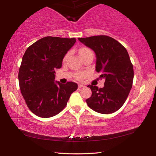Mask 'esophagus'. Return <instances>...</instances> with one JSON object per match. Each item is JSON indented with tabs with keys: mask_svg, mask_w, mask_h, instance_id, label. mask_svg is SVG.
Returning <instances> with one entry per match:
<instances>
[{
	"mask_svg": "<svg viewBox=\"0 0 156 156\" xmlns=\"http://www.w3.org/2000/svg\"><path fill=\"white\" fill-rule=\"evenodd\" d=\"M85 86L83 84H78V88H84Z\"/></svg>",
	"mask_w": 156,
	"mask_h": 156,
	"instance_id": "34e87169",
	"label": "esophagus"
}]
</instances>
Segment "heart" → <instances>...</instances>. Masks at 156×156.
<instances>
[{"instance_id": "heart-1", "label": "heart", "mask_w": 156, "mask_h": 156, "mask_svg": "<svg viewBox=\"0 0 156 156\" xmlns=\"http://www.w3.org/2000/svg\"><path fill=\"white\" fill-rule=\"evenodd\" d=\"M90 54H93V52H92L90 49L88 48H82L80 50V55L82 58H84V56L86 55H90ZM68 54H66V56L64 57V59H66L67 58ZM85 73L84 72H80V73H78V74H76V78L77 79V80H82V79H83L85 77Z\"/></svg>"}]
</instances>
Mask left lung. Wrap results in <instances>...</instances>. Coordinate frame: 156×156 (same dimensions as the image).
Wrapping results in <instances>:
<instances>
[{
    "label": "left lung",
    "instance_id": "left-lung-1",
    "mask_svg": "<svg viewBox=\"0 0 156 156\" xmlns=\"http://www.w3.org/2000/svg\"><path fill=\"white\" fill-rule=\"evenodd\" d=\"M97 55L96 71L105 78V87L88 85L92 96L86 102L92 110L102 114L118 111L127 98L133 85V64L127 49L120 43L107 35L78 38Z\"/></svg>",
    "mask_w": 156,
    "mask_h": 156
}]
</instances>
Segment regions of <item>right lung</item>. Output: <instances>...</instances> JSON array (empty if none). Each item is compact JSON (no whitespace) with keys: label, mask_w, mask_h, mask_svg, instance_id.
I'll return each instance as SVG.
<instances>
[{"label":"right lung","mask_w":156,"mask_h":156,"mask_svg":"<svg viewBox=\"0 0 156 156\" xmlns=\"http://www.w3.org/2000/svg\"><path fill=\"white\" fill-rule=\"evenodd\" d=\"M76 41L48 36L29 46L23 56L18 74L20 90L29 110L39 117L59 113L77 90L75 82H54L55 69L62 67L64 57Z\"/></svg>","instance_id":"obj_1"}]
</instances>
